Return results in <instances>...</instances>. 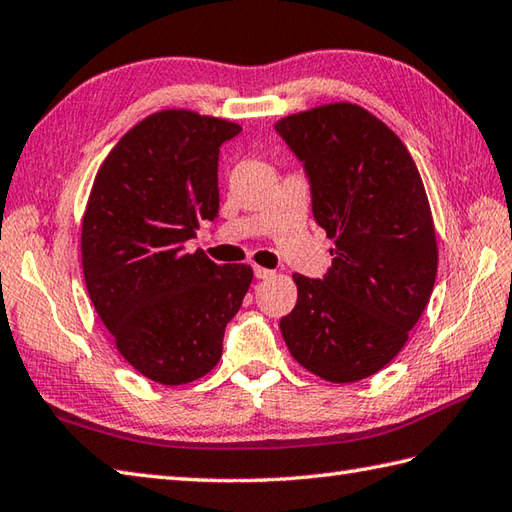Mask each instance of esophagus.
Returning <instances> with one entry per match:
<instances>
[{
  "label": "esophagus",
  "mask_w": 512,
  "mask_h": 512,
  "mask_svg": "<svg viewBox=\"0 0 512 512\" xmlns=\"http://www.w3.org/2000/svg\"><path fill=\"white\" fill-rule=\"evenodd\" d=\"M253 273H255V277L257 279H268V277H273L275 273H273V270H268V268H264V266H253Z\"/></svg>",
  "instance_id": "1"
}]
</instances>
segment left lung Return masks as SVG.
<instances>
[{
  "label": "left lung",
  "instance_id": "left-lung-1",
  "mask_svg": "<svg viewBox=\"0 0 512 512\" xmlns=\"http://www.w3.org/2000/svg\"><path fill=\"white\" fill-rule=\"evenodd\" d=\"M275 129L303 162L314 220L334 239L328 275H292L297 306L279 328L308 372L356 383L394 361L429 303L438 242L427 193L402 140L361 105H319Z\"/></svg>",
  "mask_w": 512,
  "mask_h": 512
}]
</instances>
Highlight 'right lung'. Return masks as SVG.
Returning a JSON list of instances; mask_svg holds the SVG:
<instances>
[{
	"label": "right lung",
	"mask_w": 512,
	"mask_h": 512,
	"mask_svg": "<svg viewBox=\"0 0 512 512\" xmlns=\"http://www.w3.org/2000/svg\"><path fill=\"white\" fill-rule=\"evenodd\" d=\"M239 132L189 110L151 114L107 154L85 206L81 259L94 310L125 361L160 385L211 372L253 281L246 264L184 248L217 217L220 147Z\"/></svg>",
	"instance_id": "obj_1"
}]
</instances>
